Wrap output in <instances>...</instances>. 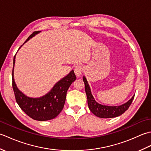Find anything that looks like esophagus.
Returning <instances> with one entry per match:
<instances>
[{
	"instance_id": "esophagus-1",
	"label": "esophagus",
	"mask_w": 151,
	"mask_h": 151,
	"mask_svg": "<svg viewBox=\"0 0 151 151\" xmlns=\"http://www.w3.org/2000/svg\"><path fill=\"white\" fill-rule=\"evenodd\" d=\"M83 70V68H82V66L81 65H77L75 67V69H74V71H75V75L78 77L81 75L82 72Z\"/></svg>"
}]
</instances>
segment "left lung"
I'll return each instance as SVG.
<instances>
[{
	"label": "left lung",
	"instance_id": "8db88e82",
	"mask_svg": "<svg viewBox=\"0 0 151 151\" xmlns=\"http://www.w3.org/2000/svg\"><path fill=\"white\" fill-rule=\"evenodd\" d=\"M83 81L85 84V91L86 96H87L88 107L92 113L98 117L113 118L119 116L128 110L134 99V95L130 100L120 106H106L101 104L95 100L91 93V88L89 87L87 79L84 76H83Z\"/></svg>",
	"mask_w": 151,
	"mask_h": 151
}]
</instances>
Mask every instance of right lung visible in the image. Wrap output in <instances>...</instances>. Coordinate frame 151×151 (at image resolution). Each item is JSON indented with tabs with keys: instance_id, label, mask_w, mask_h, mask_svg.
<instances>
[{
	"instance_id": "obj_1",
	"label": "right lung",
	"mask_w": 151,
	"mask_h": 151,
	"mask_svg": "<svg viewBox=\"0 0 151 151\" xmlns=\"http://www.w3.org/2000/svg\"><path fill=\"white\" fill-rule=\"evenodd\" d=\"M40 32V31L34 32L24 43ZM15 63V56L14 58L12 86L16 101L21 110L32 119L40 121L52 119L58 116L64 106L67 91L76 78L74 70H72L68 75L57 82L47 93L42 97L34 98L24 95L16 85L14 76Z\"/></svg>"
}]
</instances>
